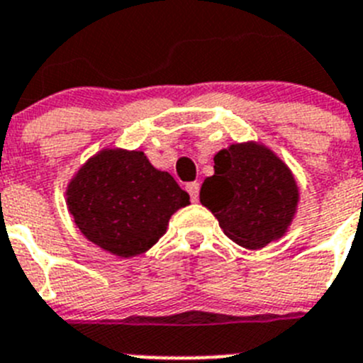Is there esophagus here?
Returning <instances> with one entry per match:
<instances>
[{
  "label": "esophagus",
  "mask_w": 363,
  "mask_h": 363,
  "mask_svg": "<svg viewBox=\"0 0 363 363\" xmlns=\"http://www.w3.org/2000/svg\"><path fill=\"white\" fill-rule=\"evenodd\" d=\"M186 189H188L189 197H191V202H197L199 201V189H201V184H199V182H189V184L186 186Z\"/></svg>",
  "instance_id": "1"
}]
</instances>
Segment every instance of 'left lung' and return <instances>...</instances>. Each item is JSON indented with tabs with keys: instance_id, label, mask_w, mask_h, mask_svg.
<instances>
[{
	"instance_id": "left-lung-1",
	"label": "left lung",
	"mask_w": 363,
	"mask_h": 363,
	"mask_svg": "<svg viewBox=\"0 0 363 363\" xmlns=\"http://www.w3.org/2000/svg\"><path fill=\"white\" fill-rule=\"evenodd\" d=\"M215 174L202 182L201 202L224 233L247 250L282 237L298 206L291 169L259 143H240L213 157Z\"/></svg>"
}]
</instances>
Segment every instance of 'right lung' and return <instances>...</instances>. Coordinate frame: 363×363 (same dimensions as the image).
Instances as JSON below:
<instances>
[{
	"label": "right lung",
	"mask_w": 363,
	"mask_h": 363,
	"mask_svg": "<svg viewBox=\"0 0 363 363\" xmlns=\"http://www.w3.org/2000/svg\"><path fill=\"white\" fill-rule=\"evenodd\" d=\"M189 204L168 172L145 152L106 148L88 159L68 182L67 206L81 233L104 251L130 259L166 233L169 217Z\"/></svg>",
	"instance_id": "obj_1"
}]
</instances>
